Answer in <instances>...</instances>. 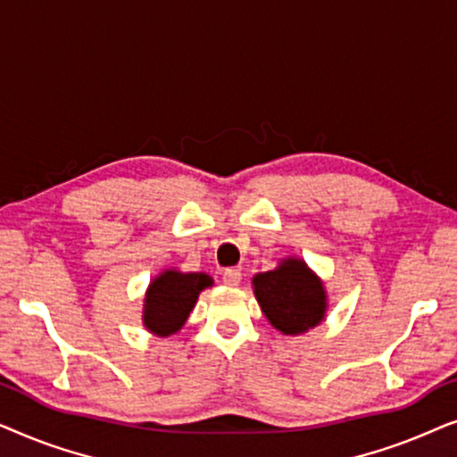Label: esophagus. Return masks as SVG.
<instances>
[{
	"mask_svg": "<svg viewBox=\"0 0 457 457\" xmlns=\"http://www.w3.org/2000/svg\"><path fill=\"white\" fill-rule=\"evenodd\" d=\"M222 280H224V285L237 287L241 283V270L239 268H227V270L222 272Z\"/></svg>",
	"mask_w": 457,
	"mask_h": 457,
	"instance_id": "esophagus-1",
	"label": "esophagus"
}]
</instances>
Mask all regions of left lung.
<instances>
[{
  "label": "left lung",
  "instance_id": "obj_1",
  "mask_svg": "<svg viewBox=\"0 0 457 457\" xmlns=\"http://www.w3.org/2000/svg\"><path fill=\"white\" fill-rule=\"evenodd\" d=\"M253 291L260 308L274 328L299 335L324 318V287L302 260L289 258L277 270L255 274Z\"/></svg>",
  "mask_w": 457,
  "mask_h": 457
}]
</instances>
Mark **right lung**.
Masks as SVG:
<instances>
[{"label": "right lung", "mask_w": 457, "mask_h": 457, "mask_svg": "<svg viewBox=\"0 0 457 457\" xmlns=\"http://www.w3.org/2000/svg\"><path fill=\"white\" fill-rule=\"evenodd\" d=\"M212 285V278L204 272L183 274L166 270L149 285L145 297L143 322L152 333L168 337L183 327L189 318L199 291Z\"/></svg>", "instance_id": "right-lung-1"}]
</instances>
